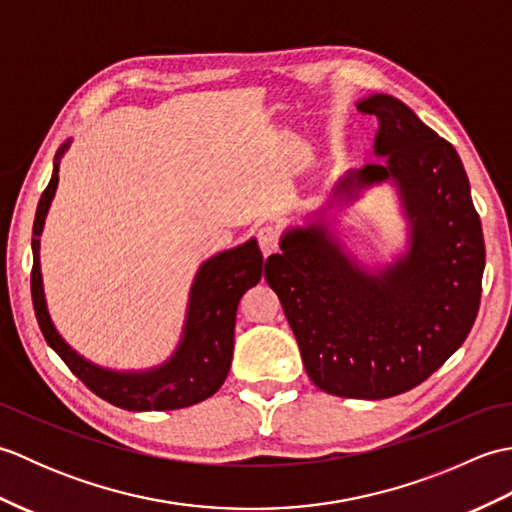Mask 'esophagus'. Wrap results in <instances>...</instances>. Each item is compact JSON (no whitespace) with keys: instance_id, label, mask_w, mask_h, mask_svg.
Wrapping results in <instances>:
<instances>
[{"instance_id":"obj_1","label":"esophagus","mask_w":512,"mask_h":512,"mask_svg":"<svg viewBox=\"0 0 512 512\" xmlns=\"http://www.w3.org/2000/svg\"><path fill=\"white\" fill-rule=\"evenodd\" d=\"M257 242H259V248H262L264 257L273 255L279 250V231L273 226H264L259 228L257 231Z\"/></svg>"}]
</instances>
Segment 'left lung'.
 <instances>
[{
  "mask_svg": "<svg viewBox=\"0 0 512 512\" xmlns=\"http://www.w3.org/2000/svg\"><path fill=\"white\" fill-rule=\"evenodd\" d=\"M378 118L387 162L350 171L332 189L350 202L391 180L411 226L409 250L367 270L321 222L290 228L266 259L310 380L332 396L380 400L424 383L469 336L482 297L484 235L458 151L389 94L358 103Z\"/></svg>",
  "mask_w": 512,
  "mask_h": 512,
  "instance_id": "obj_1",
  "label": "left lung"
}]
</instances>
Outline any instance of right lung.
Listing matches in <instances>:
<instances>
[{"label":"right lung","mask_w":512,"mask_h":512,"mask_svg":"<svg viewBox=\"0 0 512 512\" xmlns=\"http://www.w3.org/2000/svg\"><path fill=\"white\" fill-rule=\"evenodd\" d=\"M70 147L63 143L54 158V171L46 191L41 193L37 206L35 226H32V273L30 290L32 306L43 332L54 352L70 367V372L96 396L112 402L127 411H169L191 407L213 396L226 380L233 358L235 314L239 299L248 288L257 286L262 279L264 257L257 239L224 250L200 266L191 286L187 323L178 350L165 365L149 372H112L103 369L83 356L61 339L54 330L50 314L43 299V284L39 270V235L46 222L48 206L54 198L59 182V158Z\"/></svg>","instance_id":"right-lung-1"}]
</instances>
